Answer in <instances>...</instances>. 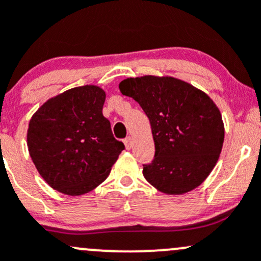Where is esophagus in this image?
I'll return each mask as SVG.
<instances>
[{
	"instance_id": "esophagus-1",
	"label": "esophagus",
	"mask_w": 261,
	"mask_h": 261,
	"mask_svg": "<svg viewBox=\"0 0 261 261\" xmlns=\"http://www.w3.org/2000/svg\"><path fill=\"white\" fill-rule=\"evenodd\" d=\"M123 143H125L126 149L130 150L131 147H133V145H134V139L131 138V136H128V138H126V139H125V141H123Z\"/></svg>"
}]
</instances>
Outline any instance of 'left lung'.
<instances>
[{"instance_id":"1","label":"left lung","mask_w":261,"mask_h":261,"mask_svg":"<svg viewBox=\"0 0 261 261\" xmlns=\"http://www.w3.org/2000/svg\"><path fill=\"white\" fill-rule=\"evenodd\" d=\"M121 93L133 97L151 125L155 158L143 174L162 193L178 196L203 183L225 139L220 110L201 89L174 77L126 78Z\"/></svg>"}]
</instances>
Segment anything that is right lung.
<instances>
[{
    "mask_svg": "<svg viewBox=\"0 0 261 261\" xmlns=\"http://www.w3.org/2000/svg\"><path fill=\"white\" fill-rule=\"evenodd\" d=\"M105 99L101 87H74L49 98L31 116L29 154L55 191L67 196L93 191L125 149L102 114Z\"/></svg>",
    "mask_w": 261,
    "mask_h": 261,
    "instance_id": "add662e5",
    "label": "right lung"
}]
</instances>
